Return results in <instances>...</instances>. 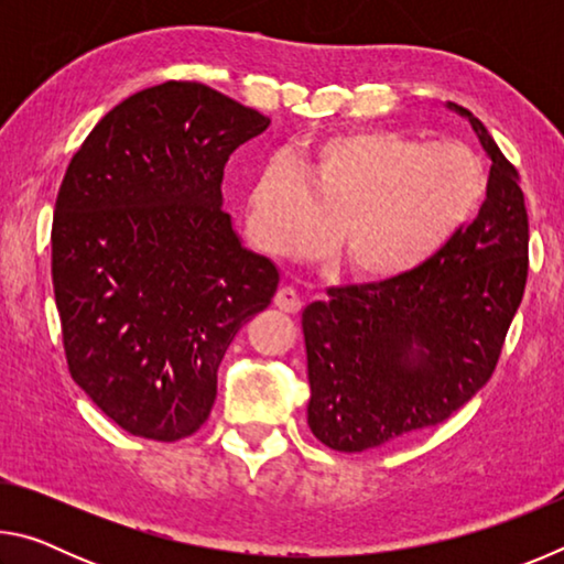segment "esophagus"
Here are the masks:
<instances>
[{
    "mask_svg": "<svg viewBox=\"0 0 564 564\" xmlns=\"http://www.w3.org/2000/svg\"><path fill=\"white\" fill-rule=\"evenodd\" d=\"M273 303L275 308H281L283 313H299L301 311V295L295 293V289H291V285H283V289H279V293L273 295Z\"/></svg>",
    "mask_w": 564,
    "mask_h": 564,
    "instance_id": "1",
    "label": "esophagus"
}]
</instances>
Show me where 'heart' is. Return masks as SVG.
Returning a JSON list of instances; mask_svg holds the SVG:
<instances>
[{
    "instance_id": "obj_1",
    "label": "heart",
    "mask_w": 564,
    "mask_h": 564,
    "mask_svg": "<svg viewBox=\"0 0 564 564\" xmlns=\"http://www.w3.org/2000/svg\"><path fill=\"white\" fill-rule=\"evenodd\" d=\"M485 186L482 161L467 147L362 129L269 161L248 188L246 212L273 256H316L333 224L336 269L388 281L431 261L470 221Z\"/></svg>"
}]
</instances>
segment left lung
Listing matches in <instances>:
<instances>
[{"mask_svg": "<svg viewBox=\"0 0 564 564\" xmlns=\"http://www.w3.org/2000/svg\"><path fill=\"white\" fill-rule=\"evenodd\" d=\"M488 198L431 261L398 279L330 289L303 311L308 425L323 445L362 453L443 423L488 383L528 281L520 176L490 131Z\"/></svg>", "mask_w": 564, "mask_h": 564, "instance_id": "obj_1", "label": "left lung"}]
</instances>
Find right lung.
I'll list each match as a JSON object with an SVG mask.
<instances>
[{
    "label": "right lung",
    "instance_id": "obj_1",
    "mask_svg": "<svg viewBox=\"0 0 564 564\" xmlns=\"http://www.w3.org/2000/svg\"><path fill=\"white\" fill-rule=\"evenodd\" d=\"M269 127L206 84L166 82L113 107L66 169L52 224L66 362L131 435L196 433L226 348L279 289L221 194L228 156Z\"/></svg>",
    "mask_w": 564,
    "mask_h": 564
}]
</instances>
